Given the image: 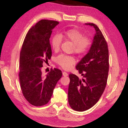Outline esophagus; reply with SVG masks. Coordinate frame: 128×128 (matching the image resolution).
<instances>
[{
	"label": "esophagus",
	"instance_id": "34e87169",
	"mask_svg": "<svg viewBox=\"0 0 128 128\" xmlns=\"http://www.w3.org/2000/svg\"><path fill=\"white\" fill-rule=\"evenodd\" d=\"M62 75H63V76L66 77V76H68V73H67V72H62Z\"/></svg>",
	"mask_w": 128,
	"mask_h": 128
}]
</instances>
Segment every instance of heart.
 <instances>
[{
	"mask_svg": "<svg viewBox=\"0 0 128 128\" xmlns=\"http://www.w3.org/2000/svg\"><path fill=\"white\" fill-rule=\"evenodd\" d=\"M61 38L72 44V50L78 55H83L88 51L92 44V40L88 36H84L83 33L77 29H70L59 36L56 35L51 39L52 48L55 51L59 50L61 44ZM56 62L62 68L68 69L75 63V60L72 56L60 55L56 58Z\"/></svg>",
	"mask_w": 128,
	"mask_h": 128,
	"instance_id": "heart-1",
	"label": "heart"
}]
</instances>
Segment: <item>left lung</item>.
I'll return each instance as SVG.
<instances>
[{
    "label": "left lung",
    "instance_id": "obj_1",
    "mask_svg": "<svg viewBox=\"0 0 128 128\" xmlns=\"http://www.w3.org/2000/svg\"><path fill=\"white\" fill-rule=\"evenodd\" d=\"M85 24L94 28L96 33L89 51L76 66L84 78L79 79L72 73L69 75V104L80 112L90 109L98 102L106 88L109 70L108 46L102 33L94 24Z\"/></svg>",
    "mask_w": 128,
    "mask_h": 128
}]
</instances>
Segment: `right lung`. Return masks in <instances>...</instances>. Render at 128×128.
I'll use <instances>...</instances> for the list:
<instances>
[{"label": "right lung", "instance_id": "obj_1", "mask_svg": "<svg viewBox=\"0 0 128 128\" xmlns=\"http://www.w3.org/2000/svg\"><path fill=\"white\" fill-rule=\"evenodd\" d=\"M59 22L41 20L30 28L24 40L20 56L21 88L25 98L31 104L42 106L51 99L54 89L62 76V71L54 68L46 77L42 75L44 62L51 59L50 38Z\"/></svg>", "mask_w": 128, "mask_h": 128}]
</instances>
